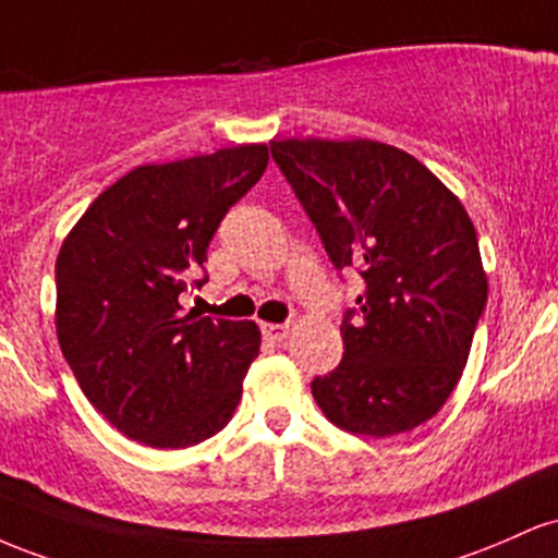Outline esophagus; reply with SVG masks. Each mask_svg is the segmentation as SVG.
Wrapping results in <instances>:
<instances>
[{
    "instance_id": "obj_1",
    "label": "esophagus",
    "mask_w": 558,
    "mask_h": 558,
    "mask_svg": "<svg viewBox=\"0 0 558 558\" xmlns=\"http://www.w3.org/2000/svg\"><path fill=\"white\" fill-rule=\"evenodd\" d=\"M290 335V324H263V337L271 342H281L287 340Z\"/></svg>"
}]
</instances>
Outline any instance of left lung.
<instances>
[{
    "label": "left lung",
    "instance_id": "1",
    "mask_svg": "<svg viewBox=\"0 0 558 558\" xmlns=\"http://www.w3.org/2000/svg\"><path fill=\"white\" fill-rule=\"evenodd\" d=\"M271 155L337 271L359 268L340 366L311 381L331 424L390 437L442 409L487 303L477 231L414 155L372 140H284Z\"/></svg>",
    "mask_w": 558,
    "mask_h": 558
}]
</instances>
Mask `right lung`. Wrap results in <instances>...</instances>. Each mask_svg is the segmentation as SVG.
Listing matches in <instances>:
<instances>
[{
	"label": "right lung",
	"instance_id": "1",
	"mask_svg": "<svg viewBox=\"0 0 558 558\" xmlns=\"http://www.w3.org/2000/svg\"><path fill=\"white\" fill-rule=\"evenodd\" d=\"M266 166V144L140 166L94 199L62 242V355L94 409L131 440L197 446L240 403L258 327L184 313L181 292L208 281L192 277L213 234Z\"/></svg>",
	"mask_w": 558,
	"mask_h": 558
}]
</instances>
